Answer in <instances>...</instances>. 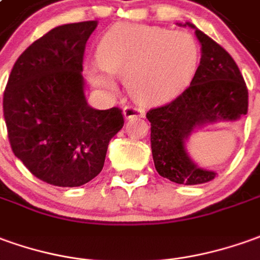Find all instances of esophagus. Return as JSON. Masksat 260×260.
Here are the masks:
<instances>
[{
  "label": "esophagus",
  "mask_w": 260,
  "mask_h": 260,
  "mask_svg": "<svg viewBox=\"0 0 260 260\" xmlns=\"http://www.w3.org/2000/svg\"><path fill=\"white\" fill-rule=\"evenodd\" d=\"M124 119H133V117H144V110L134 106H126L123 109Z\"/></svg>",
  "instance_id": "esophagus-1"
}]
</instances>
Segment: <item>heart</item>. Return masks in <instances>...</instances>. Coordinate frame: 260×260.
<instances>
[{"instance_id":"obj_1","label":"heart","mask_w":260,"mask_h":260,"mask_svg":"<svg viewBox=\"0 0 260 260\" xmlns=\"http://www.w3.org/2000/svg\"><path fill=\"white\" fill-rule=\"evenodd\" d=\"M98 60L109 76L127 82L128 92L139 103L160 105L174 99L191 82L200 49L188 32L119 24L102 38ZM109 76L90 71L93 85L114 90Z\"/></svg>"}]
</instances>
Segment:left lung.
Listing matches in <instances>:
<instances>
[{
  "label": "left lung",
  "instance_id": "left-lung-1",
  "mask_svg": "<svg viewBox=\"0 0 260 260\" xmlns=\"http://www.w3.org/2000/svg\"><path fill=\"white\" fill-rule=\"evenodd\" d=\"M185 25L194 28L201 44L200 66L191 85L168 105L148 110L147 119L157 173L177 184L195 185L214 180L216 173L200 168L189 158L185 140L197 127L236 121L246 114L248 89L228 52L195 25Z\"/></svg>",
  "mask_w": 260,
  "mask_h": 260
}]
</instances>
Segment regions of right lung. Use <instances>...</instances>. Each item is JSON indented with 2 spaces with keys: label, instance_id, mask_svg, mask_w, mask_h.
<instances>
[{
  "label": "right lung",
  "instance_id": "1",
  "mask_svg": "<svg viewBox=\"0 0 260 260\" xmlns=\"http://www.w3.org/2000/svg\"><path fill=\"white\" fill-rule=\"evenodd\" d=\"M98 21L53 28L17 59L4 92L11 148L39 180L80 187L105 166L107 146L124 119L119 107L87 105L83 53Z\"/></svg>",
  "mask_w": 260,
  "mask_h": 260
}]
</instances>
